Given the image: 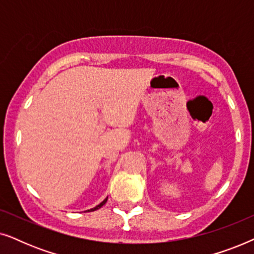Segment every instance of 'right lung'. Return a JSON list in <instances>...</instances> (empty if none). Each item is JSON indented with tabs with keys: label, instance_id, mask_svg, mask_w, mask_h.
Masks as SVG:
<instances>
[{
	"label": "right lung",
	"instance_id": "right-lung-1",
	"mask_svg": "<svg viewBox=\"0 0 254 254\" xmlns=\"http://www.w3.org/2000/svg\"><path fill=\"white\" fill-rule=\"evenodd\" d=\"M106 201H107V197H106V199H105V200H104V201H103V202H102V203H99V204H98V206H96L95 208H92V209H90V210H88V211H93V210H97V209H99V208H102V207L104 206V204H105V203H106Z\"/></svg>",
	"mask_w": 254,
	"mask_h": 254
}]
</instances>
